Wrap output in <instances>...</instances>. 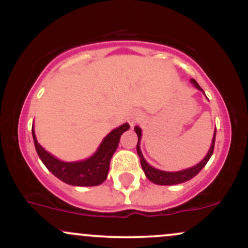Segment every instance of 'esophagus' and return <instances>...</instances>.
<instances>
[{"instance_id":"esophagus-1","label":"esophagus","mask_w":248,"mask_h":248,"mask_svg":"<svg viewBox=\"0 0 248 248\" xmlns=\"http://www.w3.org/2000/svg\"><path fill=\"white\" fill-rule=\"evenodd\" d=\"M142 119H143V114H142L141 112H139V110H135V112H133L132 114H129L128 116V122H129L130 126H135L138 122H140Z\"/></svg>"}]
</instances>
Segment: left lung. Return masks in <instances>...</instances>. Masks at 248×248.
Returning a JSON list of instances; mask_svg holds the SVG:
<instances>
[{"instance_id": "obj_1", "label": "left lung", "mask_w": 248, "mask_h": 248, "mask_svg": "<svg viewBox=\"0 0 248 248\" xmlns=\"http://www.w3.org/2000/svg\"><path fill=\"white\" fill-rule=\"evenodd\" d=\"M190 82L195 86L197 90L202 91L204 93V91L202 90V87L199 86L197 84V81L195 79H191ZM205 94V93H204ZM135 129V133L138 134V146H136V150H138V155L140 157V162H141V167L142 170L144 171V175L146 177L149 179L150 182L153 183L157 184V186H176V184H181L184 183V182L190 181V179L195 177L197 173L205 167V164L209 162L210 157L212 156L213 149H215V141H216V130L213 133V138H212V142H211V146H210V149L207 154L205 155V157L203 158L199 163L196 164L191 168H187V169H183V170H179V171H164V170H160V169H156L153 166H150L149 163L146 161V158L143 157V154L141 152V139H142V129L139 126L134 127Z\"/></svg>"}]
</instances>
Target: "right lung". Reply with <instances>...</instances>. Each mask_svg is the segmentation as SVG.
<instances>
[{
    "label": "right lung",
    "mask_w": 248,
    "mask_h": 248,
    "mask_svg": "<svg viewBox=\"0 0 248 248\" xmlns=\"http://www.w3.org/2000/svg\"><path fill=\"white\" fill-rule=\"evenodd\" d=\"M129 129V124H124L109 132L99 144L98 149L88 158L80 161L65 162L57 158L38 143L32 124V138L36 152L47 170L64 183L75 186H95L106 181L109 170L110 158L119 146L121 135Z\"/></svg>",
    "instance_id": "1"
}]
</instances>
